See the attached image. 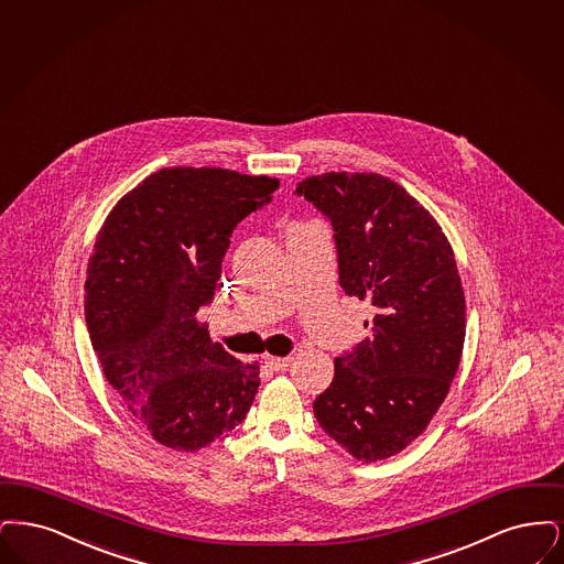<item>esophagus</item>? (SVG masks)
Wrapping results in <instances>:
<instances>
[{
	"label": "esophagus",
	"mask_w": 564,
	"mask_h": 564,
	"mask_svg": "<svg viewBox=\"0 0 564 564\" xmlns=\"http://www.w3.org/2000/svg\"><path fill=\"white\" fill-rule=\"evenodd\" d=\"M265 365H268L271 370H286V367L291 365V358H273V356H268V358H265Z\"/></svg>",
	"instance_id": "1"
}]
</instances>
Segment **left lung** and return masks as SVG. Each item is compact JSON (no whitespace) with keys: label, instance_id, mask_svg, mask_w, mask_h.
Instances as JSON below:
<instances>
[{"label":"left lung","instance_id":"obj_1","mask_svg":"<svg viewBox=\"0 0 564 564\" xmlns=\"http://www.w3.org/2000/svg\"><path fill=\"white\" fill-rule=\"evenodd\" d=\"M294 196L330 223L345 294L375 310L370 337L335 360L314 415L356 459L392 457L436 415L462 360L466 299L453 248L381 174L326 172L296 183Z\"/></svg>","mask_w":564,"mask_h":564}]
</instances>
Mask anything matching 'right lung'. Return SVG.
I'll return each mask as SVG.
<instances>
[{"label":"right lung","mask_w":564,"mask_h":564,"mask_svg":"<svg viewBox=\"0 0 564 564\" xmlns=\"http://www.w3.org/2000/svg\"><path fill=\"white\" fill-rule=\"evenodd\" d=\"M280 181L225 169H164L120 199L86 280V326L109 386L153 441L197 451L242 423L259 390L197 319L223 286L231 234Z\"/></svg>","instance_id":"add662e5"}]
</instances>
